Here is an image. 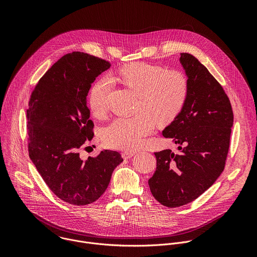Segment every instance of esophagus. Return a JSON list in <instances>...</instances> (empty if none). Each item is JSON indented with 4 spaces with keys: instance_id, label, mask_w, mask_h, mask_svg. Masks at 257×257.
<instances>
[{
    "instance_id": "1",
    "label": "esophagus",
    "mask_w": 257,
    "mask_h": 257,
    "mask_svg": "<svg viewBox=\"0 0 257 257\" xmlns=\"http://www.w3.org/2000/svg\"><path fill=\"white\" fill-rule=\"evenodd\" d=\"M134 155H135L134 152H128V151H127V152L122 153V157H123V159H125V160H128V159L132 158Z\"/></svg>"
}]
</instances>
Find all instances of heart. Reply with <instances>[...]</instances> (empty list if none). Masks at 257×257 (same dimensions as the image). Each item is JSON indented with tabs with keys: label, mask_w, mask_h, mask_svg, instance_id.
Here are the masks:
<instances>
[{
	"label": "heart",
	"mask_w": 257,
	"mask_h": 257,
	"mask_svg": "<svg viewBox=\"0 0 257 257\" xmlns=\"http://www.w3.org/2000/svg\"><path fill=\"white\" fill-rule=\"evenodd\" d=\"M120 80L139 96L132 118H118L105 127L103 139L112 148L132 151L143 144L155 126L174 120L184 105L188 94V80L184 73L166 71L162 67L145 63H133L119 72ZM113 82L111 77L99 78L91 87L88 97L94 115H101Z\"/></svg>",
	"instance_id": "1"
}]
</instances>
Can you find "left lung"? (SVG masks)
I'll return each instance as SVG.
<instances>
[{"instance_id": "1", "label": "left lung", "mask_w": 257, "mask_h": 257, "mask_svg": "<svg viewBox=\"0 0 257 257\" xmlns=\"http://www.w3.org/2000/svg\"><path fill=\"white\" fill-rule=\"evenodd\" d=\"M180 64L188 80L187 98L163 131L180 153H155L157 169L149 180L154 197L168 207L193 201L222 174L234 121L229 97L206 67L188 53L180 54Z\"/></svg>"}]
</instances>
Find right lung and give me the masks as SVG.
Returning <instances> with one entry per match:
<instances>
[{"label":"right lung","mask_w":257,"mask_h":257,"mask_svg":"<svg viewBox=\"0 0 257 257\" xmlns=\"http://www.w3.org/2000/svg\"><path fill=\"white\" fill-rule=\"evenodd\" d=\"M109 67L85 53L67 54L40 79L28 102L29 158L54 194L70 204L97 200L123 162L118 152L106 150L87 161L79 157V150L93 137L87 93Z\"/></svg>","instance_id":"add662e5"}]
</instances>
